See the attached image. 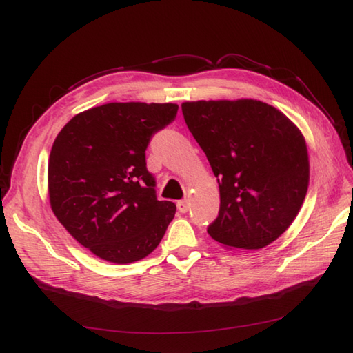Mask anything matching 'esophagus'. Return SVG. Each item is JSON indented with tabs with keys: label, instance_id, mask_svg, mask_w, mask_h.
Segmentation results:
<instances>
[{
	"label": "esophagus",
	"instance_id": "34e87169",
	"mask_svg": "<svg viewBox=\"0 0 353 353\" xmlns=\"http://www.w3.org/2000/svg\"><path fill=\"white\" fill-rule=\"evenodd\" d=\"M176 207H178V210L181 212V213H185L187 210H189V201H178L176 203Z\"/></svg>",
	"mask_w": 353,
	"mask_h": 353
}]
</instances>
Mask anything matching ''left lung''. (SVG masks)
I'll list each match as a JSON object with an SVG mask.
<instances>
[{
  "instance_id": "obj_1",
  "label": "left lung",
  "mask_w": 353,
  "mask_h": 353,
  "mask_svg": "<svg viewBox=\"0 0 353 353\" xmlns=\"http://www.w3.org/2000/svg\"><path fill=\"white\" fill-rule=\"evenodd\" d=\"M181 110L219 184V214L207 233L230 250L270 245L292 224L306 196L303 134L261 100H198Z\"/></svg>"
}]
</instances>
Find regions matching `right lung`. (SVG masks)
<instances>
[{"label":"right lung","instance_id":"right-lung-1","mask_svg":"<svg viewBox=\"0 0 353 353\" xmlns=\"http://www.w3.org/2000/svg\"><path fill=\"white\" fill-rule=\"evenodd\" d=\"M176 111L175 103H105L76 114L56 137L50 205L67 232L106 262L145 259L175 216L174 203L157 199L145 150Z\"/></svg>","mask_w":353,"mask_h":353}]
</instances>
